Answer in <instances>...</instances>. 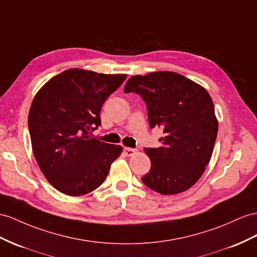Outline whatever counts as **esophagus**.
Here are the masks:
<instances>
[{
    "instance_id": "esophagus-1",
    "label": "esophagus",
    "mask_w": 257,
    "mask_h": 257,
    "mask_svg": "<svg viewBox=\"0 0 257 257\" xmlns=\"http://www.w3.org/2000/svg\"><path fill=\"white\" fill-rule=\"evenodd\" d=\"M137 153V150L131 148H123V154L126 156H134Z\"/></svg>"
}]
</instances>
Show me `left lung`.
<instances>
[{
  "label": "left lung",
  "instance_id": "1",
  "mask_svg": "<svg viewBox=\"0 0 257 257\" xmlns=\"http://www.w3.org/2000/svg\"><path fill=\"white\" fill-rule=\"evenodd\" d=\"M124 93L140 94L151 128L164 137L157 149H146L151 169L144 185L163 195L178 194L201 178L213 154L218 120L205 88L178 72L154 71L129 78Z\"/></svg>",
  "mask_w": 257,
  "mask_h": 257
}]
</instances>
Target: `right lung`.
<instances>
[{
  "label": "right lung",
  "instance_id": "right-lung-1",
  "mask_svg": "<svg viewBox=\"0 0 257 257\" xmlns=\"http://www.w3.org/2000/svg\"><path fill=\"white\" fill-rule=\"evenodd\" d=\"M127 75L80 68L54 76L32 100L28 127L32 152L47 180L58 191L80 196L100 187L122 148L92 139L106 98Z\"/></svg>",
  "mask_w": 257,
  "mask_h": 257
}]
</instances>
